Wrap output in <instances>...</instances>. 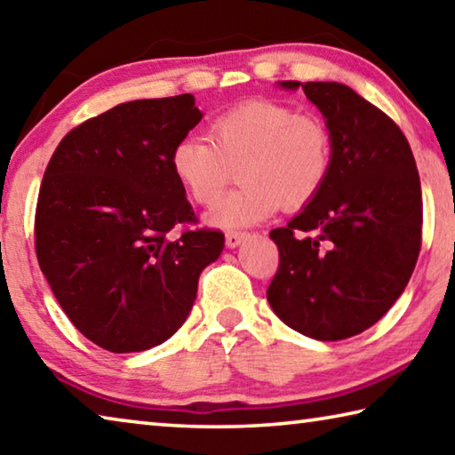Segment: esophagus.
Wrapping results in <instances>:
<instances>
[{
  "mask_svg": "<svg viewBox=\"0 0 455 455\" xmlns=\"http://www.w3.org/2000/svg\"><path fill=\"white\" fill-rule=\"evenodd\" d=\"M246 238V233L244 230H228L225 241H227V246H230V249H235V246L241 244Z\"/></svg>",
  "mask_w": 455,
  "mask_h": 455,
  "instance_id": "esophagus-1",
  "label": "esophagus"
}]
</instances>
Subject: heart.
<instances>
[{"instance_id": "heart-1", "label": "heart", "mask_w": 455, "mask_h": 455, "mask_svg": "<svg viewBox=\"0 0 455 455\" xmlns=\"http://www.w3.org/2000/svg\"><path fill=\"white\" fill-rule=\"evenodd\" d=\"M171 168L200 206L225 192L238 168L243 184L211 214L219 227H243L279 211H301L321 195L333 168V140L321 118L276 100H244L209 122V140L174 144Z\"/></svg>"}]
</instances>
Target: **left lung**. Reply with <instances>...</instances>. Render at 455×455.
<instances>
[{"label": "left lung", "mask_w": 455, "mask_h": 455, "mask_svg": "<svg viewBox=\"0 0 455 455\" xmlns=\"http://www.w3.org/2000/svg\"><path fill=\"white\" fill-rule=\"evenodd\" d=\"M303 88L327 118L333 168L321 195L273 228L279 268L267 289L283 323L319 341L375 325L402 295L421 249V184L410 142L379 108L337 82Z\"/></svg>", "instance_id": "1"}]
</instances>
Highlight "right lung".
Instances as JSON below:
<instances>
[{
	"label": "right lung",
	"mask_w": 455,
	"mask_h": 455,
	"mask_svg": "<svg viewBox=\"0 0 455 455\" xmlns=\"http://www.w3.org/2000/svg\"><path fill=\"white\" fill-rule=\"evenodd\" d=\"M200 118L192 94L118 104L72 128L45 168L37 263L68 319L106 351L174 335L225 246L220 230L198 227L171 168L174 144Z\"/></svg>",
	"instance_id": "right-lung-1"
}]
</instances>
